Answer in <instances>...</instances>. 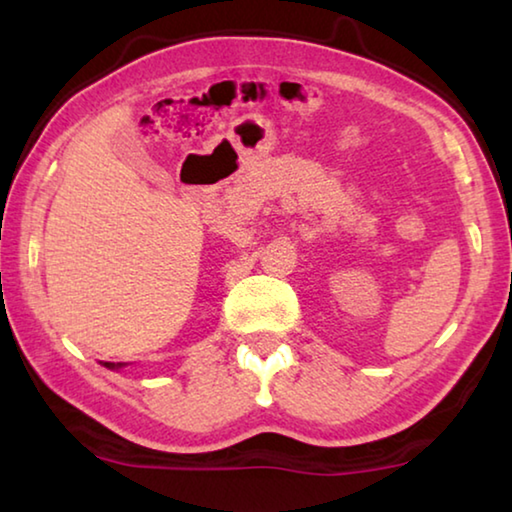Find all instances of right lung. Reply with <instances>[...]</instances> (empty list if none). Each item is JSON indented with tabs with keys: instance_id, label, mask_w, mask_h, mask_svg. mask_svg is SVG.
<instances>
[{
	"instance_id": "right-lung-1",
	"label": "right lung",
	"mask_w": 512,
	"mask_h": 512,
	"mask_svg": "<svg viewBox=\"0 0 512 512\" xmlns=\"http://www.w3.org/2000/svg\"><path fill=\"white\" fill-rule=\"evenodd\" d=\"M103 366H108V368H119L121 363H117V366H115V363H103Z\"/></svg>"
}]
</instances>
